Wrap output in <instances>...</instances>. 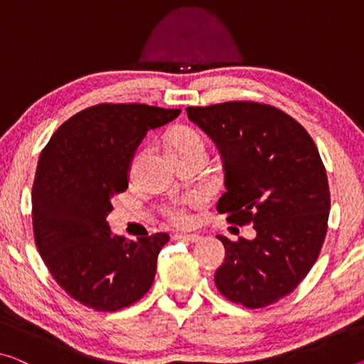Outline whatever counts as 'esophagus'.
Returning a JSON list of instances; mask_svg holds the SVG:
<instances>
[{"instance_id":"34e87169","label":"esophagus","mask_w":364,"mask_h":364,"mask_svg":"<svg viewBox=\"0 0 364 364\" xmlns=\"http://www.w3.org/2000/svg\"><path fill=\"white\" fill-rule=\"evenodd\" d=\"M176 239L187 240V242H198L201 236H198V234H176Z\"/></svg>"}]
</instances>
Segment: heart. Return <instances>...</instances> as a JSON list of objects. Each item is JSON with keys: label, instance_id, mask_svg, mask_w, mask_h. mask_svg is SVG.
<instances>
[{"label": "heart", "instance_id": "heart-1", "mask_svg": "<svg viewBox=\"0 0 364 364\" xmlns=\"http://www.w3.org/2000/svg\"><path fill=\"white\" fill-rule=\"evenodd\" d=\"M167 148L169 151H182V149H195L203 148L205 149V139L197 130L188 127H182L172 133L169 141H167ZM203 203V195L192 193L187 197L174 200L171 205L164 208V215L167 216L172 225L176 226H187L192 221V215L190 210L197 208Z\"/></svg>", "mask_w": 364, "mask_h": 364}]
</instances>
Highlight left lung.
<instances>
[{"label":"left lung","instance_id":"left-lung-1","mask_svg":"<svg viewBox=\"0 0 364 364\" xmlns=\"http://www.w3.org/2000/svg\"><path fill=\"white\" fill-rule=\"evenodd\" d=\"M225 164L218 211L250 225L254 239L218 236L226 257L216 288L250 309L270 306L303 282L327 234L331 192L326 167L304 127L273 105L234 100L187 107Z\"/></svg>","mask_w":364,"mask_h":364}]
</instances>
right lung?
<instances>
[{"mask_svg": "<svg viewBox=\"0 0 364 364\" xmlns=\"http://www.w3.org/2000/svg\"><path fill=\"white\" fill-rule=\"evenodd\" d=\"M181 109L97 104L66 120L38 158L32 225L38 252L61 288L94 311L114 312L148 293L166 232L128 240L105 218L128 188L135 151Z\"/></svg>", "mask_w": 364, "mask_h": 364, "instance_id": "obj_1", "label": "right lung"}]
</instances>
